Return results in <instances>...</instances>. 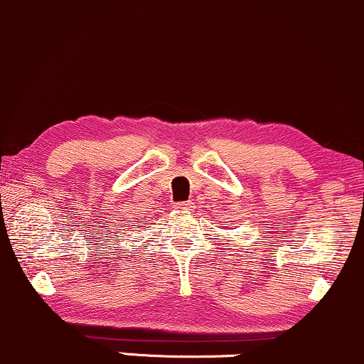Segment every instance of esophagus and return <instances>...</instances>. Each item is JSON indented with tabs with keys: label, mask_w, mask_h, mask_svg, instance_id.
Here are the masks:
<instances>
[{
	"label": "esophagus",
	"mask_w": 364,
	"mask_h": 364,
	"mask_svg": "<svg viewBox=\"0 0 364 364\" xmlns=\"http://www.w3.org/2000/svg\"><path fill=\"white\" fill-rule=\"evenodd\" d=\"M175 208H177V210H182V211H193L194 203L193 201H182V203L175 204Z\"/></svg>",
	"instance_id": "esophagus-1"
}]
</instances>
